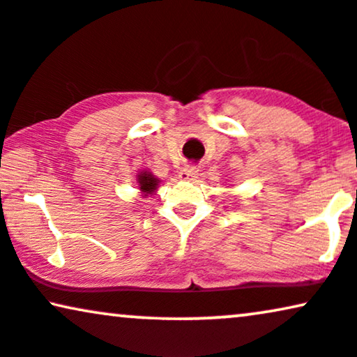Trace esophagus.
<instances>
[{
  "label": "esophagus",
  "mask_w": 357,
  "mask_h": 357,
  "mask_svg": "<svg viewBox=\"0 0 357 357\" xmlns=\"http://www.w3.org/2000/svg\"><path fill=\"white\" fill-rule=\"evenodd\" d=\"M196 174H197L196 166H184V168L179 171V178H181L183 181H194Z\"/></svg>",
  "instance_id": "esophagus-1"
}]
</instances>
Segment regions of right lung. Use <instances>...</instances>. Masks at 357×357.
<instances>
[{
	"label": "right lung",
	"instance_id": "1",
	"mask_svg": "<svg viewBox=\"0 0 357 357\" xmlns=\"http://www.w3.org/2000/svg\"><path fill=\"white\" fill-rule=\"evenodd\" d=\"M138 186L143 192H145V196H146V194H151L153 191H155L156 186H158V179L151 173H146V171H143V173L138 176Z\"/></svg>",
	"mask_w": 357,
	"mask_h": 357
}]
</instances>
